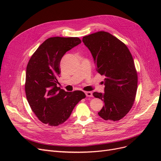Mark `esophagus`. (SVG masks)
Returning a JSON list of instances; mask_svg holds the SVG:
<instances>
[{"mask_svg": "<svg viewBox=\"0 0 161 161\" xmlns=\"http://www.w3.org/2000/svg\"><path fill=\"white\" fill-rule=\"evenodd\" d=\"M85 95H86V97H92V92H91V91H85Z\"/></svg>", "mask_w": 161, "mask_h": 161, "instance_id": "obj_1", "label": "esophagus"}]
</instances>
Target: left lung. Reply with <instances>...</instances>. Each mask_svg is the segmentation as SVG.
I'll list each match as a JSON object with an SVG mask.
<instances>
[{"label":"left lung","mask_w":161,"mask_h":161,"mask_svg":"<svg viewBox=\"0 0 161 161\" xmlns=\"http://www.w3.org/2000/svg\"><path fill=\"white\" fill-rule=\"evenodd\" d=\"M82 42L92 53L96 70L105 76L104 93H92L104 102L98 114L105 120L119 121L132 108L137 91L138 75L132 56L124 43L106 31L84 36Z\"/></svg>","instance_id":"8db88e82"}]
</instances>
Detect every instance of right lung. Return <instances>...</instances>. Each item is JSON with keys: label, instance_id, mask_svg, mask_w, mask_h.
I'll return each mask as SVG.
<instances>
[{"label": "right lung", "instance_id": "obj_1", "mask_svg": "<svg viewBox=\"0 0 161 161\" xmlns=\"http://www.w3.org/2000/svg\"><path fill=\"white\" fill-rule=\"evenodd\" d=\"M81 43L79 37H53L39 46L29 60L25 91L31 110L42 123L57 126L66 121L86 95L81 91L66 92L57 86L62 56Z\"/></svg>", "mask_w": 161, "mask_h": 161}]
</instances>
